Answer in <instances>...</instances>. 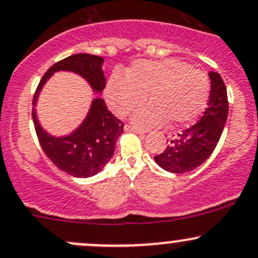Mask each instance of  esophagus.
Returning <instances> with one entry per match:
<instances>
[{"mask_svg": "<svg viewBox=\"0 0 258 258\" xmlns=\"http://www.w3.org/2000/svg\"><path fill=\"white\" fill-rule=\"evenodd\" d=\"M124 131H127V132H135V134L140 135V136H143V135L146 134V131H143V130H138V128H136V127L128 126V124H126V126H124Z\"/></svg>", "mask_w": 258, "mask_h": 258, "instance_id": "esophagus-1", "label": "esophagus"}]
</instances>
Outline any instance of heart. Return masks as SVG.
I'll return each mask as SVG.
<instances>
[{"mask_svg":"<svg viewBox=\"0 0 258 258\" xmlns=\"http://www.w3.org/2000/svg\"><path fill=\"white\" fill-rule=\"evenodd\" d=\"M148 93L152 104L135 111L132 123L141 128L185 126L205 110L210 83L204 73L177 59L161 61L138 60L127 70V77L113 73L105 96L111 110L123 116L142 104Z\"/></svg>","mask_w":258,"mask_h":258,"instance_id":"1","label":"heart"}]
</instances>
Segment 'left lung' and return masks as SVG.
Returning a JSON list of instances; mask_svg holds the SVG:
<instances>
[{"label": "left lung", "instance_id": "1", "mask_svg": "<svg viewBox=\"0 0 258 258\" xmlns=\"http://www.w3.org/2000/svg\"><path fill=\"white\" fill-rule=\"evenodd\" d=\"M211 89L207 110L198 123L184 130L163 153L154 157V162L170 173H186L202 165L211 156L219 140L229 113L226 86L220 74L209 73Z\"/></svg>", "mask_w": 258, "mask_h": 258}]
</instances>
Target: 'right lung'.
<instances>
[{
    "label": "right lung",
    "mask_w": 258,
    "mask_h": 258,
    "mask_svg": "<svg viewBox=\"0 0 258 258\" xmlns=\"http://www.w3.org/2000/svg\"><path fill=\"white\" fill-rule=\"evenodd\" d=\"M102 65L104 59L93 54L79 53L68 56L48 69L34 94L32 118L40 147L59 169L75 178L93 177L111 161L116 142L123 132V123L107 110L104 99L96 96L77 128L68 135L55 136L42 127L36 106L42 89L59 72L79 75L95 94H102L106 86Z\"/></svg>",
    "instance_id": "right-lung-1"
}]
</instances>
